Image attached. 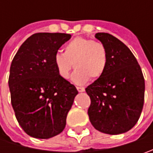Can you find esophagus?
Masks as SVG:
<instances>
[{
  "instance_id": "esophagus-1",
  "label": "esophagus",
  "mask_w": 153,
  "mask_h": 153,
  "mask_svg": "<svg viewBox=\"0 0 153 153\" xmlns=\"http://www.w3.org/2000/svg\"><path fill=\"white\" fill-rule=\"evenodd\" d=\"M76 89H77V91H78V92H84V91H85L84 88H82V87H76Z\"/></svg>"
}]
</instances>
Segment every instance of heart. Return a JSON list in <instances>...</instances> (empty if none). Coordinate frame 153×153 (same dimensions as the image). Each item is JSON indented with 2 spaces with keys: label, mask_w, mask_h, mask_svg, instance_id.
Segmentation results:
<instances>
[{
  "label": "heart",
  "mask_w": 153,
  "mask_h": 153,
  "mask_svg": "<svg viewBox=\"0 0 153 153\" xmlns=\"http://www.w3.org/2000/svg\"><path fill=\"white\" fill-rule=\"evenodd\" d=\"M64 50L53 56V65L62 78L69 77L73 65L76 70L71 80L76 84H84L90 77L97 79L105 73L108 56L102 43L78 36L69 42Z\"/></svg>",
  "instance_id": "heart-1"
}]
</instances>
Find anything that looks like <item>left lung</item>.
<instances>
[{
	"mask_svg": "<svg viewBox=\"0 0 153 153\" xmlns=\"http://www.w3.org/2000/svg\"><path fill=\"white\" fill-rule=\"evenodd\" d=\"M107 51L105 73L86 88L91 104L88 111L92 125L100 132L119 134L130 130L140 117L145 80L132 52L108 33H96Z\"/></svg>",
	"mask_w": 153,
	"mask_h": 153,
	"instance_id": "obj_1",
	"label": "left lung"
}]
</instances>
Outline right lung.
Returning <instances> with one entry per match:
<instances>
[{
	"mask_svg": "<svg viewBox=\"0 0 153 153\" xmlns=\"http://www.w3.org/2000/svg\"><path fill=\"white\" fill-rule=\"evenodd\" d=\"M71 37L65 33H36L21 45L11 64L8 85L16 118L37 139L60 134L78 94L58 74L53 56Z\"/></svg>",
	"mask_w": 153,
	"mask_h": 153,
	"instance_id": "1",
	"label": "right lung"
}]
</instances>
